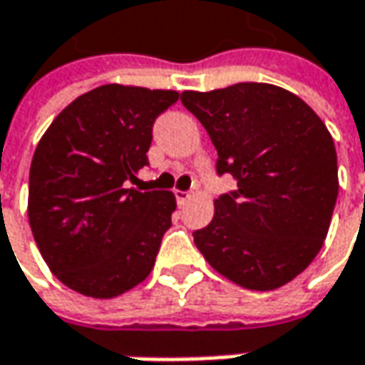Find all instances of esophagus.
Segmentation results:
<instances>
[{
	"mask_svg": "<svg viewBox=\"0 0 365 365\" xmlns=\"http://www.w3.org/2000/svg\"><path fill=\"white\" fill-rule=\"evenodd\" d=\"M174 197H176V201H178V205H185L189 199H191V192L189 191H174Z\"/></svg>",
	"mask_w": 365,
	"mask_h": 365,
	"instance_id": "34e87169",
	"label": "esophagus"
}]
</instances>
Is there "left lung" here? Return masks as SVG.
Segmentation results:
<instances>
[{
	"label": "left lung",
	"mask_w": 365,
	"mask_h": 365,
	"mask_svg": "<svg viewBox=\"0 0 365 365\" xmlns=\"http://www.w3.org/2000/svg\"><path fill=\"white\" fill-rule=\"evenodd\" d=\"M217 150V173L238 189L213 201L192 232L205 261L255 292L289 283L314 261L339 192L337 152L320 117L273 83L242 82L180 94Z\"/></svg>",
	"instance_id": "1"
}]
</instances>
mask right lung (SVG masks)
<instances>
[{
  "instance_id": "1",
  "label": "right lung",
  "mask_w": 365,
  "mask_h": 365,
  "mask_svg": "<svg viewBox=\"0 0 365 365\" xmlns=\"http://www.w3.org/2000/svg\"><path fill=\"white\" fill-rule=\"evenodd\" d=\"M178 96L98 86L67 104L41 137L30 164L28 222L51 273L69 289L108 300L154 269L176 199L131 182L148 166L155 117Z\"/></svg>"
}]
</instances>
